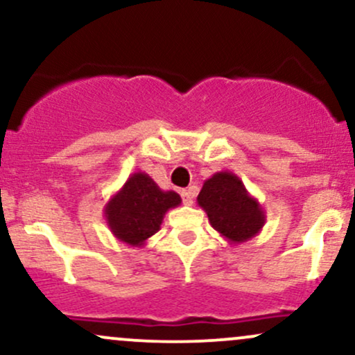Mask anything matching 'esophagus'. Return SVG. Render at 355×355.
I'll return each instance as SVG.
<instances>
[{"label": "esophagus", "instance_id": "34e87169", "mask_svg": "<svg viewBox=\"0 0 355 355\" xmlns=\"http://www.w3.org/2000/svg\"><path fill=\"white\" fill-rule=\"evenodd\" d=\"M193 197H195V187H190V189L182 190V198L185 205H191L193 203Z\"/></svg>", "mask_w": 355, "mask_h": 355}]
</instances>
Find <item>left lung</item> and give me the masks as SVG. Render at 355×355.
<instances>
[{"label":"left lung","mask_w":355,"mask_h":355,"mask_svg":"<svg viewBox=\"0 0 355 355\" xmlns=\"http://www.w3.org/2000/svg\"><path fill=\"white\" fill-rule=\"evenodd\" d=\"M210 225L230 243H243L266 225V210L235 173L223 170L203 182L197 197Z\"/></svg>","instance_id":"1"}]
</instances>
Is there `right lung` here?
I'll return each mask as SVG.
<instances>
[{
  "mask_svg": "<svg viewBox=\"0 0 355 355\" xmlns=\"http://www.w3.org/2000/svg\"><path fill=\"white\" fill-rule=\"evenodd\" d=\"M182 203L177 191H164L145 172L132 173L105 205L110 232L120 242L141 247L160 230L165 214Z\"/></svg>",
  "mask_w": 355,
  "mask_h": 355,
  "instance_id": "1",
  "label": "right lung"
}]
</instances>
